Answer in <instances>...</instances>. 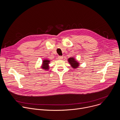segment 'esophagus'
Segmentation results:
<instances>
[{
	"label": "esophagus",
	"instance_id": "1",
	"mask_svg": "<svg viewBox=\"0 0 120 120\" xmlns=\"http://www.w3.org/2000/svg\"><path fill=\"white\" fill-rule=\"evenodd\" d=\"M58 59H59V60H62V59H63V57L62 56H60L58 57Z\"/></svg>",
	"mask_w": 120,
	"mask_h": 120
}]
</instances>
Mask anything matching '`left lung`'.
<instances>
[{"label":"left lung","instance_id":"8db88e82","mask_svg":"<svg viewBox=\"0 0 120 120\" xmlns=\"http://www.w3.org/2000/svg\"><path fill=\"white\" fill-rule=\"evenodd\" d=\"M67 60L68 63L70 64V65L73 69H76V68H77L78 67H79L80 65V64L78 62V61H77L75 57H70Z\"/></svg>","mask_w":120,"mask_h":120}]
</instances>
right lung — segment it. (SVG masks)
Masks as SVG:
<instances>
[{
  "instance_id": "add662e5",
  "label": "right lung",
  "mask_w": 120,
  "mask_h": 120,
  "mask_svg": "<svg viewBox=\"0 0 120 120\" xmlns=\"http://www.w3.org/2000/svg\"><path fill=\"white\" fill-rule=\"evenodd\" d=\"M50 60H49V59H44L43 60L42 62V64H41V68L42 69L46 70V71H48L49 69V64L50 62Z\"/></svg>"
}]
</instances>
